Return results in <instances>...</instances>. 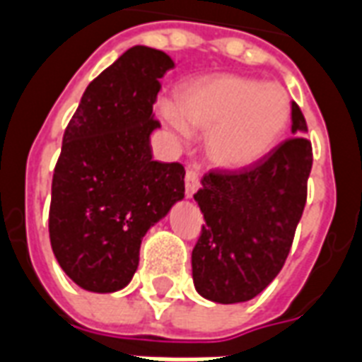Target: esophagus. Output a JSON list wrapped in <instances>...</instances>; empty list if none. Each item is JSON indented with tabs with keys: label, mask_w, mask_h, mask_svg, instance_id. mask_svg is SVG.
I'll list each match as a JSON object with an SVG mask.
<instances>
[{
	"label": "esophagus",
	"mask_w": 362,
	"mask_h": 362,
	"mask_svg": "<svg viewBox=\"0 0 362 362\" xmlns=\"http://www.w3.org/2000/svg\"><path fill=\"white\" fill-rule=\"evenodd\" d=\"M184 186H186V197H192V195L197 192V188H199V174L195 173L194 168H188V170H186Z\"/></svg>",
	"instance_id": "obj_1"
}]
</instances>
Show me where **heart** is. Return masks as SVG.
<instances>
[{
	"mask_svg": "<svg viewBox=\"0 0 362 362\" xmlns=\"http://www.w3.org/2000/svg\"><path fill=\"white\" fill-rule=\"evenodd\" d=\"M174 132H207L205 155L222 170H243L264 159L286 132L290 98L282 86L240 74H215L182 86L176 109L160 105Z\"/></svg>",
	"mask_w": 362,
	"mask_h": 362,
	"instance_id": "obj_1",
	"label": "heart"
}]
</instances>
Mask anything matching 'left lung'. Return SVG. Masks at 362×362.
<instances>
[{
    "label": "left lung",
    "mask_w": 362,
    "mask_h": 362,
    "mask_svg": "<svg viewBox=\"0 0 362 362\" xmlns=\"http://www.w3.org/2000/svg\"><path fill=\"white\" fill-rule=\"evenodd\" d=\"M305 132L293 101L290 140L255 167L202 178L194 199L205 224L192 251V274L197 293L209 301H249L282 270L307 202L313 147Z\"/></svg>",
    "instance_id": "obj_1"
}]
</instances>
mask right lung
<instances>
[{"mask_svg": "<svg viewBox=\"0 0 362 362\" xmlns=\"http://www.w3.org/2000/svg\"><path fill=\"white\" fill-rule=\"evenodd\" d=\"M174 66L134 45L93 78L63 136L52 182L49 240L82 290L111 293L132 280L144 235L184 197V167L153 160V103Z\"/></svg>", "mask_w": 362, "mask_h": 362, "instance_id": "add662e5", "label": "right lung"}]
</instances>
